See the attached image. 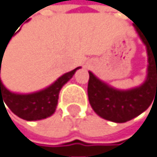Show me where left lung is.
Masks as SVG:
<instances>
[{
	"instance_id": "left-lung-1",
	"label": "left lung",
	"mask_w": 157,
	"mask_h": 157,
	"mask_svg": "<svg viewBox=\"0 0 157 157\" xmlns=\"http://www.w3.org/2000/svg\"><path fill=\"white\" fill-rule=\"evenodd\" d=\"M136 31L145 44L148 56L147 77L144 83L129 90H118L89 72L88 99L91 107L100 117L117 123L138 116L148 108L153 98L157 97V50L152 49L137 28Z\"/></svg>"
}]
</instances>
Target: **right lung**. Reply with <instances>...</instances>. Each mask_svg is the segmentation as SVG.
<instances>
[{
  "mask_svg": "<svg viewBox=\"0 0 157 157\" xmlns=\"http://www.w3.org/2000/svg\"><path fill=\"white\" fill-rule=\"evenodd\" d=\"M6 48L3 52L0 51V74L1 65L4 56L3 53L6 51ZM79 68L80 67H77L76 69L65 73L49 87L41 91L30 93V94H17V93L11 92L4 86L0 78V103L4 100V102L11 109L12 112L22 119L33 121L47 118L55 112L61 88L73 77Z\"/></svg>",
  "mask_w": 157,
  "mask_h": 157,
  "instance_id": "1",
  "label": "right lung"
}]
</instances>
